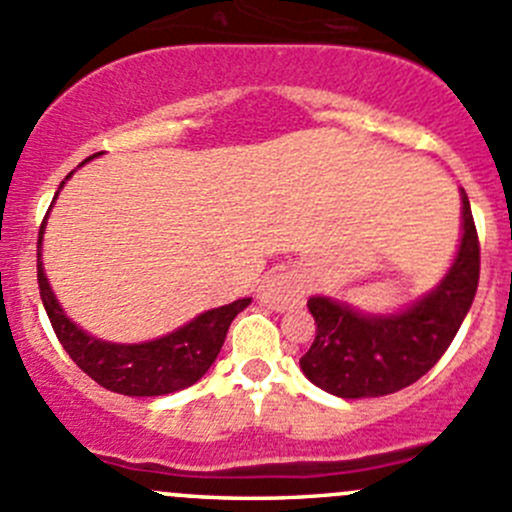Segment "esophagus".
<instances>
[{
    "instance_id": "obj_1",
    "label": "esophagus",
    "mask_w": 512,
    "mask_h": 512,
    "mask_svg": "<svg viewBox=\"0 0 512 512\" xmlns=\"http://www.w3.org/2000/svg\"><path fill=\"white\" fill-rule=\"evenodd\" d=\"M304 299V282L294 275L292 270H280L270 272V275L262 280L260 285V302L265 307L275 309V312H285L292 309L294 304H299Z\"/></svg>"
}]
</instances>
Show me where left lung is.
<instances>
[{"label":"left lung","mask_w":512,"mask_h":512,"mask_svg":"<svg viewBox=\"0 0 512 512\" xmlns=\"http://www.w3.org/2000/svg\"><path fill=\"white\" fill-rule=\"evenodd\" d=\"M461 200L463 237L456 260L441 285L414 307L374 317L329 297H309L317 337L299 366L312 384L342 399H374L411 386L446 354L480 277V242L466 190Z\"/></svg>","instance_id":"obj_1"}]
</instances>
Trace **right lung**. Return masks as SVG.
<instances>
[{
	"label": "right lung",
	"mask_w": 512,
	"mask_h": 512,
	"mask_svg": "<svg viewBox=\"0 0 512 512\" xmlns=\"http://www.w3.org/2000/svg\"><path fill=\"white\" fill-rule=\"evenodd\" d=\"M69 178L71 173L66 175V180ZM61 185H64V180H61ZM41 235H44V223L39 227V242H36L39 247ZM36 280H39L41 302L49 314L51 327H54L66 354L96 384L123 396H165L185 389V386H193L213 366L215 356L223 349L232 319L250 304V297H245L225 304V307L208 309L185 327L153 339V342L111 344L91 337L66 317L64 309L56 302L54 292H51L49 282H46L44 267H41V250L36 252Z\"/></svg>",
	"instance_id": "right-lung-1"
}]
</instances>
